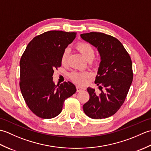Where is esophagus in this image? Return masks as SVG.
<instances>
[{"label":"esophagus","instance_id":"1","mask_svg":"<svg viewBox=\"0 0 151 151\" xmlns=\"http://www.w3.org/2000/svg\"><path fill=\"white\" fill-rule=\"evenodd\" d=\"M84 90H85L84 88L81 87V86H76V91H77V92H80V91H84Z\"/></svg>","mask_w":151,"mask_h":151}]
</instances>
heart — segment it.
<instances>
[{"label": "heart", "mask_w": 151, "mask_h": 151, "mask_svg": "<svg viewBox=\"0 0 151 151\" xmlns=\"http://www.w3.org/2000/svg\"><path fill=\"white\" fill-rule=\"evenodd\" d=\"M76 49L81 53L87 60H91L93 59L95 55V50L91 44L89 43L81 41L75 45ZM69 50L65 49L61 55L60 62L62 65H66L69 57ZM90 74L87 71H73L70 73L69 76L73 82L78 84H84Z\"/></svg>", "instance_id": "1"}]
</instances>
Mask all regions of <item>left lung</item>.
Returning <instances> with one entry per match:
<instances>
[{"instance_id": "obj_1", "label": "left lung", "mask_w": 151, "mask_h": 151, "mask_svg": "<svg viewBox=\"0 0 151 151\" xmlns=\"http://www.w3.org/2000/svg\"><path fill=\"white\" fill-rule=\"evenodd\" d=\"M81 36L97 48L101 59L95 81L101 92L97 94L95 89L88 88L89 99L83 110L94 119L109 117L119 110L129 91L133 80L132 60L117 38L95 32Z\"/></svg>"}]
</instances>
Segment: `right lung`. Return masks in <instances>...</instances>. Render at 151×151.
Wrapping results in <instances>:
<instances>
[{"mask_svg": "<svg viewBox=\"0 0 151 151\" xmlns=\"http://www.w3.org/2000/svg\"><path fill=\"white\" fill-rule=\"evenodd\" d=\"M76 33L51 30L34 37L20 60L21 91L28 107L37 117L51 119L62 110L66 99L75 93V86L64 82L56 86L54 70L61 67L63 51Z\"/></svg>", "mask_w": 151, "mask_h": 151, "instance_id": "obj_1", "label": "right lung"}]
</instances>
